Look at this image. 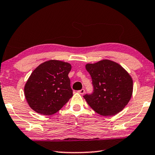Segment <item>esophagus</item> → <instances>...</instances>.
Listing matches in <instances>:
<instances>
[{
	"label": "esophagus",
	"mask_w": 155,
	"mask_h": 155,
	"mask_svg": "<svg viewBox=\"0 0 155 155\" xmlns=\"http://www.w3.org/2000/svg\"><path fill=\"white\" fill-rule=\"evenodd\" d=\"M78 93L81 94V95H83V94H85V90H84V89H82V90L78 91Z\"/></svg>",
	"instance_id": "1"
}]
</instances>
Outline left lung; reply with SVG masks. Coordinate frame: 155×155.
<instances>
[{
  "instance_id": "left-lung-1",
  "label": "left lung",
  "mask_w": 155,
  "mask_h": 155,
  "mask_svg": "<svg viewBox=\"0 0 155 155\" xmlns=\"http://www.w3.org/2000/svg\"><path fill=\"white\" fill-rule=\"evenodd\" d=\"M91 75L94 92L83 98L94 111L103 116L118 114L127 105L133 94V83L124 68L109 59L85 65Z\"/></svg>"
}]
</instances>
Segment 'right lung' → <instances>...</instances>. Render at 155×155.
I'll use <instances>...</instances> for the list:
<instances>
[{
	"instance_id": "obj_1",
	"label": "right lung",
	"mask_w": 155,
	"mask_h": 155,
	"mask_svg": "<svg viewBox=\"0 0 155 155\" xmlns=\"http://www.w3.org/2000/svg\"><path fill=\"white\" fill-rule=\"evenodd\" d=\"M69 63L49 60L38 65L25 86V96L33 111L42 115H52L71 98L72 90L68 74Z\"/></svg>"
}]
</instances>
